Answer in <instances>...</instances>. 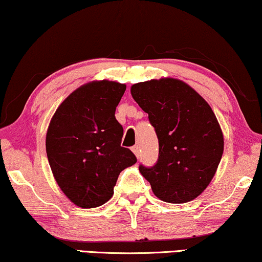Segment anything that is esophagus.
Segmentation results:
<instances>
[{"label":"esophagus","mask_w":262,"mask_h":262,"mask_svg":"<svg viewBox=\"0 0 262 262\" xmlns=\"http://www.w3.org/2000/svg\"><path fill=\"white\" fill-rule=\"evenodd\" d=\"M132 151H134V154L137 157H139V146L138 145H135L132 146Z\"/></svg>","instance_id":"esophagus-1"}]
</instances>
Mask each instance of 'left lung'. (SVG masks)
Returning a JSON list of instances; mask_svg holds the SVG:
<instances>
[{
	"mask_svg": "<svg viewBox=\"0 0 262 262\" xmlns=\"http://www.w3.org/2000/svg\"><path fill=\"white\" fill-rule=\"evenodd\" d=\"M131 94L148 113L159 139V159L139 164L157 198L182 204L207 187L223 155V134L205 100L180 80L161 78L136 83Z\"/></svg>",
	"mask_w": 262,
	"mask_h": 262,
	"instance_id": "8db88e82",
	"label": "left lung"
}]
</instances>
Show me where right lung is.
<instances>
[{
	"mask_svg": "<svg viewBox=\"0 0 262 262\" xmlns=\"http://www.w3.org/2000/svg\"><path fill=\"white\" fill-rule=\"evenodd\" d=\"M125 89L105 80L82 85L60 103L50 123L46 154L53 177L83 209L108 202L120 171L137 162L121 146L124 130L114 117Z\"/></svg>",
	"mask_w": 262,
	"mask_h": 262,
	"instance_id": "add662e5",
	"label": "right lung"
}]
</instances>
